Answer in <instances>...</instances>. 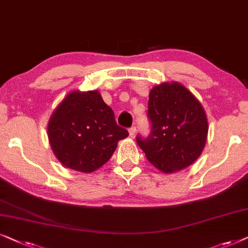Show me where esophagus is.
I'll use <instances>...</instances> for the list:
<instances>
[{
    "label": "esophagus",
    "instance_id": "esophagus-1",
    "mask_svg": "<svg viewBox=\"0 0 248 248\" xmlns=\"http://www.w3.org/2000/svg\"><path fill=\"white\" fill-rule=\"evenodd\" d=\"M136 130H137V129H136V127H135V126H133V127H130V128H129V129H128V131H129V135H130V136H131V137H133V136H134V135H135V134H136Z\"/></svg>",
    "mask_w": 248,
    "mask_h": 248
}]
</instances>
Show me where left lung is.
<instances>
[{"instance_id": "left-lung-1", "label": "left lung", "mask_w": 248, "mask_h": 248, "mask_svg": "<svg viewBox=\"0 0 248 248\" xmlns=\"http://www.w3.org/2000/svg\"><path fill=\"white\" fill-rule=\"evenodd\" d=\"M147 118L151 133L136 141L147 160L164 173L179 171L197 160L205 146L207 119L196 97L178 82L150 92Z\"/></svg>"}]
</instances>
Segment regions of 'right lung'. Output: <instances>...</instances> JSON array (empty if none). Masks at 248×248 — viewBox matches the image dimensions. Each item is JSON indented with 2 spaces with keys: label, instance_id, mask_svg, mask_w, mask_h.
Returning a JSON list of instances; mask_svg holds the SVG:
<instances>
[{
  "label": "right lung",
  "instance_id": "1",
  "mask_svg": "<svg viewBox=\"0 0 248 248\" xmlns=\"http://www.w3.org/2000/svg\"><path fill=\"white\" fill-rule=\"evenodd\" d=\"M47 133L58 160L80 172L107 163L118 141L129 135L118 126L113 110L96 91L67 95L49 119Z\"/></svg>",
  "mask_w": 248,
  "mask_h": 248
}]
</instances>
